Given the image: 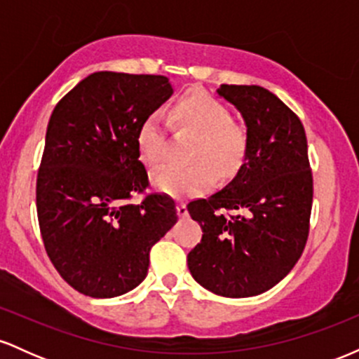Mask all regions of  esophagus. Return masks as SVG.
Wrapping results in <instances>:
<instances>
[{
  "label": "esophagus",
  "instance_id": "esophagus-1",
  "mask_svg": "<svg viewBox=\"0 0 359 359\" xmlns=\"http://www.w3.org/2000/svg\"><path fill=\"white\" fill-rule=\"evenodd\" d=\"M177 214H179V217H187L189 216V211H187V205L184 203H180L177 205Z\"/></svg>",
  "mask_w": 359,
  "mask_h": 359
}]
</instances>
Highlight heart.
<instances>
[{
	"label": "heart",
	"instance_id": "heart-1",
	"mask_svg": "<svg viewBox=\"0 0 359 359\" xmlns=\"http://www.w3.org/2000/svg\"><path fill=\"white\" fill-rule=\"evenodd\" d=\"M177 130L194 135L189 148L192 165L163 167L151 175L156 191L172 197H192L212 184V174L231 180L240 172L248 151L246 131L233 123V114L224 102L204 90H191L172 108ZM138 158L147 167H156L165 158V131L158 114H148L137 130Z\"/></svg>",
	"mask_w": 359,
	"mask_h": 359
}]
</instances>
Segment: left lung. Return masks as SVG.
I'll return each mask as SVG.
<instances>
[{
    "label": "left lung",
    "instance_id": "obj_1",
    "mask_svg": "<svg viewBox=\"0 0 359 359\" xmlns=\"http://www.w3.org/2000/svg\"><path fill=\"white\" fill-rule=\"evenodd\" d=\"M217 94L245 119L248 151L224 189L187 205L203 228L187 265L212 294L253 297L277 285L306 246L312 209L307 138L297 114L269 89L222 84Z\"/></svg>",
    "mask_w": 359,
    "mask_h": 359
}]
</instances>
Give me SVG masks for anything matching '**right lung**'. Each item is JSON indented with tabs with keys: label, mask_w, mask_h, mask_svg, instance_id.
Instances as JSON below:
<instances>
[{
	"label": "right lung",
	"mask_w": 359,
	"mask_h": 359,
	"mask_svg": "<svg viewBox=\"0 0 359 359\" xmlns=\"http://www.w3.org/2000/svg\"><path fill=\"white\" fill-rule=\"evenodd\" d=\"M174 94L165 76L94 72L53 109L36 177L40 233L60 277L81 294L111 299L147 277L150 250L177 222L174 199L143 192L137 130Z\"/></svg>",
	"instance_id": "1"
}]
</instances>
